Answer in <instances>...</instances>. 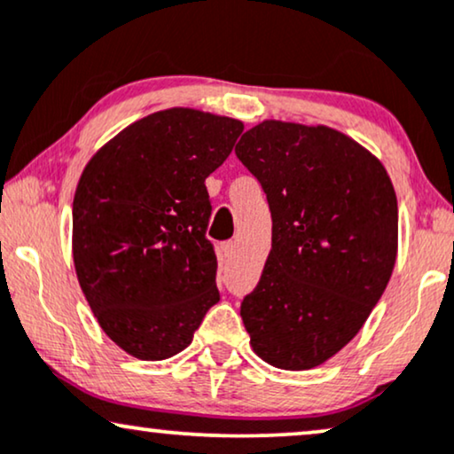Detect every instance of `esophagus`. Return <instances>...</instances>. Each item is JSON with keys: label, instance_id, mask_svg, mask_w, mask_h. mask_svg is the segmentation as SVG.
<instances>
[{"label": "esophagus", "instance_id": "1", "mask_svg": "<svg viewBox=\"0 0 454 454\" xmlns=\"http://www.w3.org/2000/svg\"><path fill=\"white\" fill-rule=\"evenodd\" d=\"M234 251H237V245H234L232 240H228V243H223V245H222V255L226 257V259H232Z\"/></svg>", "mask_w": 454, "mask_h": 454}]
</instances>
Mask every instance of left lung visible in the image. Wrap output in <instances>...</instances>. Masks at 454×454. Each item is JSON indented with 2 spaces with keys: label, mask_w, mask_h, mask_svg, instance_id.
<instances>
[{
  "label": "left lung",
  "mask_w": 454,
  "mask_h": 454,
  "mask_svg": "<svg viewBox=\"0 0 454 454\" xmlns=\"http://www.w3.org/2000/svg\"><path fill=\"white\" fill-rule=\"evenodd\" d=\"M234 151L271 211V251L240 317L265 364L311 370L353 340L390 280L395 186L378 157L328 126L265 120Z\"/></svg>",
  "instance_id": "obj_1"
}]
</instances>
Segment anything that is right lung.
<instances>
[{"mask_svg":"<svg viewBox=\"0 0 454 454\" xmlns=\"http://www.w3.org/2000/svg\"><path fill=\"white\" fill-rule=\"evenodd\" d=\"M240 132L239 120L172 107L130 124L82 170L72 203L76 276L97 322L132 357L180 353L220 301L205 178Z\"/></svg>","mask_w":454,"mask_h":454,"instance_id":"add662e5","label":"right lung"}]
</instances>
